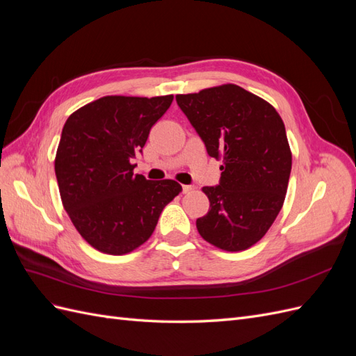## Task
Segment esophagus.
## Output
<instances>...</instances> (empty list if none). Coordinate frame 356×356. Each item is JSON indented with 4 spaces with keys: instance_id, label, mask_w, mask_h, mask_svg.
Wrapping results in <instances>:
<instances>
[{
    "instance_id": "34e87169",
    "label": "esophagus",
    "mask_w": 356,
    "mask_h": 356,
    "mask_svg": "<svg viewBox=\"0 0 356 356\" xmlns=\"http://www.w3.org/2000/svg\"><path fill=\"white\" fill-rule=\"evenodd\" d=\"M193 190H195V187L193 186H182V193H190Z\"/></svg>"
}]
</instances>
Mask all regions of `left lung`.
<instances>
[{"mask_svg": "<svg viewBox=\"0 0 356 356\" xmlns=\"http://www.w3.org/2000/svg\"><path fill=\"white\" fill-rule=\"evenodd\" d=\"M177 102L208 154L222 159L220 184L202 188L209 211L196 227L220 250L245 251L270 229L285 200L293 156L282 118L236 84L178 95Z\"/></svg>", "mask_w": 356, "mask_h": 356, "instance_id": "left-lung-1", "label": "left lung"}]
</instances>
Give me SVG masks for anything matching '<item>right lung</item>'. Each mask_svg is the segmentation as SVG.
<instances>
[{"label": "right lung", "mask_w": 356, "mask_h": 356, "mask_svg": "<svg viewBox=\"0 0 356 356\" xmlns=\"http://www.w3.org/2000/svg\"><path fill=\"white\" fill-rule=\"evenodd\" d=\"M174 96H104L72 113L62 129L55 172L62 204L95 250L132 252L153 234L182 190L174 179L134 175L132 163Z\"/></svg>", "instance_id": "1"}]
</instances>
